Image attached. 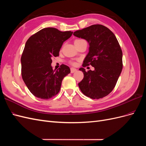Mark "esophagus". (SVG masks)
I'll list each match as a JSON object with an SVG mask.
<instances>
[{"label":"esophagus","mask_w":146,"mask_h":146,"mask_svg":"<svg viewBox=\"0 0 146 146\" xmlns=\"http://www.w3.org/2000/svg\"><path fill=\"white\" fill-rule=\"evenodd\" d=\"M76 71H77V69H76L73 68H70V72H71L72 74L74 73V72H76Z\"/></svg>","instance_id":"obj_1"}]
</instances>
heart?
<instances>
[{"label":"heart","mask_w":146,"mask_h":146,"mask_svg":"<svg viewBox=\"0 0 146 146\" xmlns=\"http://www.w3.org/2000/svg\"><path fill=\"white\" fill-rule=\"evenodd\" d=\"M77 40H80V39H77ZM76 41H77V40H76ZM72 64H76V63H75V62H72Z\"/></svg>","instance_id":"obj_1"}]
</instances>
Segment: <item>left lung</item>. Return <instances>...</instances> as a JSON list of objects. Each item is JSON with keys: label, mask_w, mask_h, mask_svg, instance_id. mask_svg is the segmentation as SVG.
Listing matches in <instances>:
<instances>
[{"label": "left lung", "mask_w": 146, "mask_h": 146, "mask_svg": "<svg viewBox=\"0 0 146 146\" xmlns=\"http://www.w3.org/2000/svg\"><path fill=\"white\" fill-rule=\"evenodd\" d=\"M73 35L89 44L83 66L94 67L88 72L83 68L79 69L84 77L78 86L88 98H103L113 91L122 69V52L117 38L109 29L99 24L77 30Z\"/></svg>", "instance_id": "1"}]
</instances>
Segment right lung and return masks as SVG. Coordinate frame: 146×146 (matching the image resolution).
Instances as JSON below:
<instances>
[{"instance_id": "add662e5", "label": "right lung", "mask_w": 146, "mask_h": 146, "mask_svg": "<svg viewBox=\"0 0 146 146\" xmlns=\"http://www.w3.org/2000/svg\"><path fill=\"white\" fill-rule=\"evenodd\" d=\"M72 32H61L55 28H44L30 36L22 54L21 74L31 93L41 99H49L58 93L63 79L70 72L62 64L53 70L52 58L59 55L63 42Z\"/></svg>"}]
</instances>
